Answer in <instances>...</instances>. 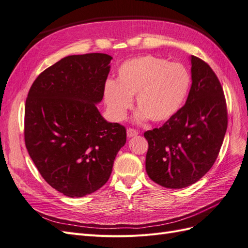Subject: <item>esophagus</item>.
Wrapping results in <instances>:
<instances>
[{
  "mask_svg": "<svg viewBox=\"0 0 248 248\" xmlns=\"http://www.w3.org/2000/svg\"><path fill=\"white\" fill-rule=\"evenodd\" d=\"M126 135H128V137H129V138H131V137H135V136H137V135H138V131H136L135 129H131V128H129V129H128V131H126Z\"/></svg>",
  "mask_w": 248,
  "mask_h": 248,
  "instance_id": "esophagus-1",
  "label": "esophagus"
}]
</instances>
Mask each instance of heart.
Masks as SVG:
<instances>
[{
	"mask_svg": "<svg viewBox=\"0 0 248 248\" xmlns=\"http://www.w3.org/2000/svg\"><path fill=\"white\" fill-rule=\"evenodd\" d=\"M189 84V74L180 63L143 55L120 65L115 81L106 82L104 98L112 117L123 120L136 95L137 118L162 123L179 110Z\"/></svg>",
	"mask_w": 248,
	"mask_h": 248,
	"instance_id": "obj_1",
	"label": "heart"
}]
</instances>
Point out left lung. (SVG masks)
<instances>
[{"mask_svg":"<svg viewBox=\"0 0 248 248\" xmlns=\"http://www.w3.org/2000/svg\"><path fill=\"white\" fill-rule=\"evenodd\" d=\"M192 87L186 105L160 128L144 132L145 170L163 187L183 188L198 181L215 163L227 129L224 92L213 69L190 56Z\"/></svg>","mask_w":248,"mask_h":248,"instance_id":"left-lung-1","label":"left lung"}]
</instances>
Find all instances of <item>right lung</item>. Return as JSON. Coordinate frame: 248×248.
I'll use <instances>...</instances> for the list:
<instances>
[{
    "mask_svg": "<svg viewBox=\"0 0 248 248\" xmlns=\"http://www.w3.org/2000/svg\"><path fill=\"white\" fill-rule=\"evenodd\" d=\"M112 56L69 55L43 71L25 105V144L40 174L60 193L79 198L109 180L126 131L108 123L104 96Z\"/></svg>",
    "mask_w": 248,
    "mask_h": 248,
    "instance_id": "obj_1",
    "label": "right lung"
}]
</instances>
